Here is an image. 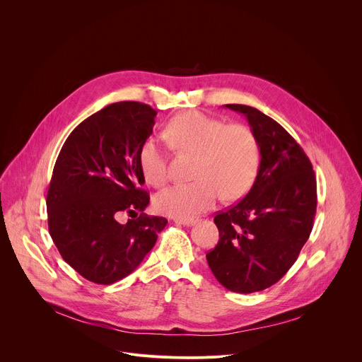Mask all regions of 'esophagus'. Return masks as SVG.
Segmentation results:
<instances>
[{"mask_svg":"<svg viewBox=\"0 0 362 362\" xmlns=\"http://www.w3.org/2000/svg\"><path fill=\"white\" fill-rule=\"evenodd\" d=\"M175 222L179 225H183V226H192L196 223L194 219H175Z\"/></svg>","mask_w":362,"mask_h":362,"instance_id":"esophagus-1","label":"esophagus"}]
</instances>
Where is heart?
Here are the masks:
<instances>
[{
    "label": "heart",
    "mask_w": 362,
    "mask_h": 362,
    "mask_svg": "<svg viewBox=\"0 0 362 362\" xmlns=\"http://www.w3.org/2000/svg\"><path fill=\"white\" fill-rule=\"evenodd\" d=\"M166 139L179 150L199 154L194 173L199 180L176 183L154 197L156 211L175 219H193L212 209L221 194L229 200L242 196L259 168V143L246 124L186 112L169 122ZM139 168L148 185L162 186L168 180V156L158 141L141 144Z\"/></svg>",
    "instance_id": "b5f03b06"
}]
</instances>
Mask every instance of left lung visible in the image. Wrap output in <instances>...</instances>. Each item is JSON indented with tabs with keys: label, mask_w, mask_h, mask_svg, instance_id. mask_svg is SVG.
Masks as SVG:
<instances>
[{
	"label": "left lung",
	"mask_w": 362,
	"mask_h": 362,
	"mask_svg": "<svg viewBox=\"0 0 362 362\" xmlns=\"http://www.w3.org/2000/svg\"><path fill=\"white\" fill-rule=\"evenodd\" d=\"M225 107L246 117L261 162L246 196L215 216L219 242L206 259L226 289L250 293L276 284L295 264L314 226L317 180L306 154L279 123L250 106Z\"/></svg>",
	"instance_id": "8db88e82"
}]
</instances>
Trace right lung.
I'll list each match as a JSON object with an SVG mask.
<instances>
[{"instance_id":"add662e5","label":"right lung","mask_w":362,"mask_h":362,"mask_svg":"<svg viewBox=\"0 0 362 362\" xmlns=\"http://www.w3.org/2000/svg\"><path fill=\"white\" fill-rule=\"evenodd\" d=\"M156 115L143 103H113L81 122L57 158L47 194L48 230L63 259L94 284L130 275L168 223L143 214L150 196L141 190L139 150Z\"/></svg>"}]
</instances>
